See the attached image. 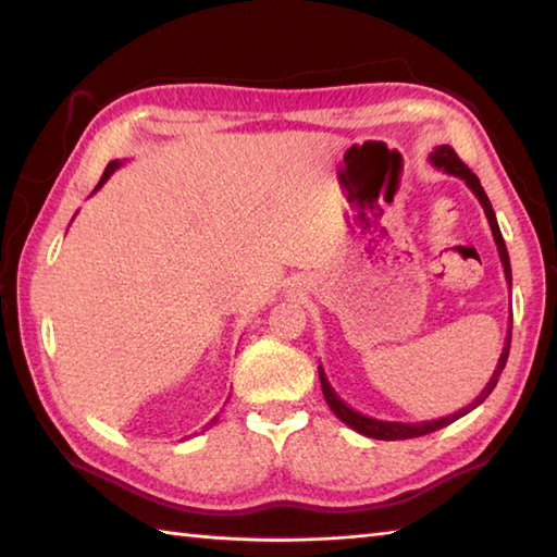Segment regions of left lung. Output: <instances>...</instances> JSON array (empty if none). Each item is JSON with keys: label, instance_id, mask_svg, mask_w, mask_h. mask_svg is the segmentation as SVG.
I'll use <instances>...</instances> for the list:
<instances>
[{"label": "left lung", "instance_id": "obj_1", "mask_svg": "<svg viewBox=\"0 0 557 557\" xmlns=\"http://www.w3.org/2000/svg\"><path fill=\"white\" fill-rule=\"evenodd\" d=\"M430 164L442 169V172H447L451 176H459L461 182H465L471 188V194L476 196L479 203H482V209L486 213V221H488V225H492V235H494V240H496L498 258H502L506 282H508V287H511V262H508V250H506L504 235H502V231H498V223H496V213L492 209V201H488L486 191L482 188V184H479L476 174L471 172V169L465 162H461L455 149H451L449 145H440V147L432 149V152H430ZM508 348H511V326H508V336H506L504 351H502V356H498L496 371L492 373V379H488V383L484 385V391L476 395V400L469 403L467 408L457 410L455 414H447V418H440V420H428V422H388V420L369 418V414H363V412H358L354 408H348V405L342 398H338L332 385H329L326 373H324L322 366H319V381H322V391H324V398L329 403V408L334 410V414H336L338 420L346 422V425L351 428V430H356L358 435H366V437H373V440H410V437H422V435H430V432H435V430L447 428L455 420H459L461 414H467V412L474 410L476 405H482L488 398V395H492V391L496 388L498 375H502L504 366L508 361Z\"/></svg>", "mask_w": 557, "mask_h": 557}]
</instances>
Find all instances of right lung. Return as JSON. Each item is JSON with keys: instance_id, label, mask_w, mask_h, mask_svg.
Here are the masks:
<instances>
[{"instance_id": "1", "label": "right lung", "mask_w": 557, "mask_h": 557, "mask_svg": "<svg viewBox=\"0 0 557 557\" xmlns=\"http://www.w3.org/2000/svg\"><path fill=\"white\" fill-rule=\"evenodd\" d=\"M120 164H122V162H110V164L106 166V172H102V176H100V182H98V186H96V191H98V188H100L102 184H106V182H108V178L112 176V172H115V169H120ZM96 191H92V194H96ZM215 420H219V418H213V420H211V425H213V422H215Z\"/></svg>"}]
</instances>
